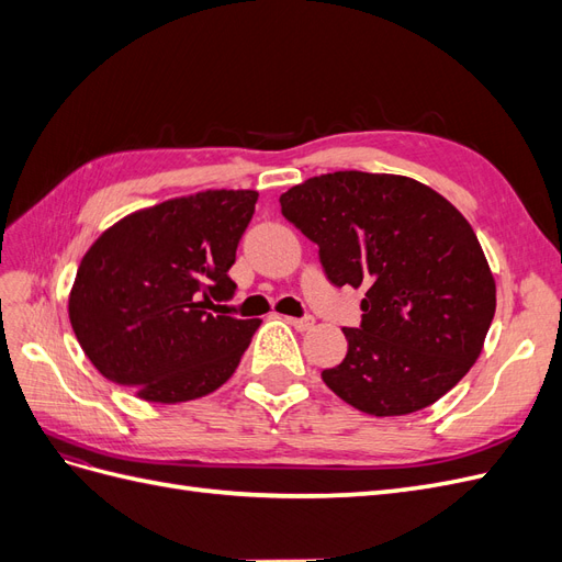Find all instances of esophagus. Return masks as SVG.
I'll return each instance as SVG.
<instances>
[{"label": "esophagus", "mask_w": 562, "mask_h": 562, "mask_svg": "<svg viewBox=\"0 0 562 562\" xmlns=\"http://www.w3.org/2000/svg\"><path fill=\"white\" fill-rule=\"evenodd\" d=\"M285 321L291 323V326H293L295 330H302V333L310 330V328L314 326V318H312V316H302V318H291V316H288Z\"/></svg>", "instance_id": "1"}]
</instances>
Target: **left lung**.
Masks as SVG:
<instances>
[{
    "label": "left lung",
    "mask_w": 562,
    "mask_h": 562,
    "mask_svg": "<svg viewBox=\"0 0 562 562\" xmlns=\"http://www.w3.org/2000/svg\"><path fill=\"white\" fill-rule=\"evenodd\" d=\"M281 213L318 246L335 285H366L345 361L321 372L356 411H422L483 351L497 288L467 217L405 176L337 171L281 194Z\"/></svg>",
    "instance_id": "left-lung-1"
}]
</instances>
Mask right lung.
I'll list each match as a JSON object with an SVG mask.
<instances>
[{
	"instance_id": "right-lung-1",
	"label": "right lung",
	"mask_w": 562,
	"mask_h": 562,
	"mask_svg": "<svg viewBox=\"0 0 562 562\" xmlns=\"http://www.w3.org/2000/svg\"><path fill=\"white\" fill-rule=\"evenodd\" d=\"M258 192L206 190L135 211L98 236L70 291L72 330L110 382L149 403L223 386L260 318L225 316L229 267Z\"/></svg>"
}]
</instances>
